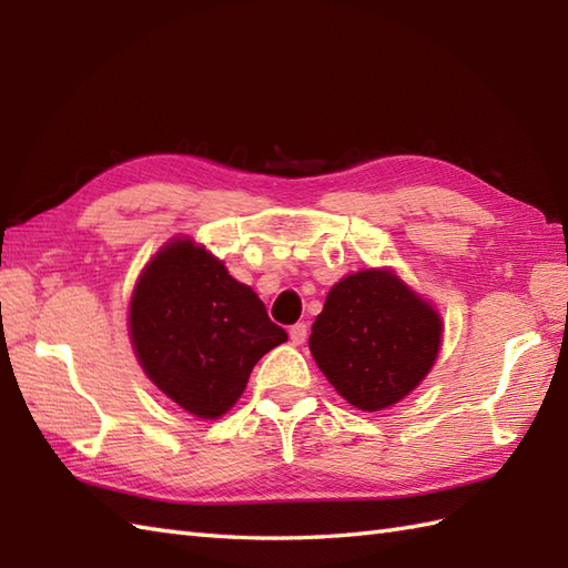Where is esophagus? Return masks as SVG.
Wrapping results in <instances>:
<instances>
[{
  "mask_svg": "<svg viewBox=\"0 0 568 568\" xmlns=\"http://www.w3.org/2000/svg\"><path fill=\"white\" fill-rule=\"evenodd\" d=\"M307 334H310V329H307V324H305V322H297V324H293V327H291V342H293L295 346H300V344H305V339H307Z\"/></svg>",
  "mask_w": 568,
  "mask_h": 568,
  "instance_id": "34e87169",
  "label": "esophagus"
}]
</instances>
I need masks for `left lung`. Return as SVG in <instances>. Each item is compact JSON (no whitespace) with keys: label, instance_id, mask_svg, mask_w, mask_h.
Instances as JSON below:
<instances>
[{"label":"left lung","instance_id":"8db88e82","mask_svg":"<svg viewBox=\"0 0 568 568\" xmlns=\"http://www.w3.org/2000/svg\"><path fill=\"white\" fill-rule=\"evenodd\" d=\"M442 315L393 268L342 277L312 324L310 352L346 403L378 413L427 378L442 346Z\"/></svg>","mask_w":568,"mask_h":568}]
</instances>
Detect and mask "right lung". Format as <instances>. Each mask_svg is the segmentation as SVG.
<instances>
[{
  "label": "right lung",
  "instance_id": "right-lung-1",
  "mask_svg": "<svg viewBox=\"0 0 568 568\" xmlns=\"http://www.w3.org/2000/svg\"><path fill=\"white\" fill-rule=\"evenodd\" d=\"M129 336L149 381L200 419L232 409L258 358L287 342L261 297L190 236L168 241L141 271Z\"/></svg>",
  "mask_w": 568,
  "mask_h": 568
}]
</instances>
